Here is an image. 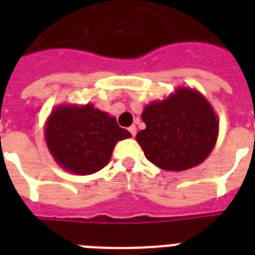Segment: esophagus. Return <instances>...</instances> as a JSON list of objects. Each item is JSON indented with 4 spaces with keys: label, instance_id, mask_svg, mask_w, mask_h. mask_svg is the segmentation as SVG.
<instances>
[{
    "label": "esophagus",
    "instance_id": "obj_1",
    "mask_svg": "<svg viewBox=\"0 0 255 255\" xmlns=\"http://www.w3.org/2000/svg\"><path fill=\"white\" fill-rule=\"evenodd\" d=\"M128 131H129V133H131V135L135 137V135H136V127H135V126H131V127L128 128Z\"/></svg>",
    "mask_w": 255,
    "mask_h": 255
}]
</instances>
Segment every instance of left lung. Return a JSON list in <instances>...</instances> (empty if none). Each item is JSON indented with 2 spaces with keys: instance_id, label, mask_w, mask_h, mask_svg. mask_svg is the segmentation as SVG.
<instances>
[{
  "instance_id": "left-lung-1",
  "label": "left lung",
  "mask_w": 255,
  "mask_h": 255,
  "mask_svg": "<svg viewBox=\"0 0 255 255\" xmlns=\"http://www.w3.org/2000/svg\"><path fill=\"white\" fill-rule=\"evenodd\" d=\"M145 129L136 141L152 164L164 170L197 167L213 151L218 119L205 96L193 88L177 87L163 100H153L141 112Z\"/></svg>"
}]
</instances>
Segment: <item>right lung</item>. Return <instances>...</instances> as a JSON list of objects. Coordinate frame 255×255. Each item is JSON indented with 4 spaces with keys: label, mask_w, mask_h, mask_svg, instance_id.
Instances as JSON below:
<instances>
[{
    "label": "right lung",
    "mask_w": 255,
    "mask_h": 255,
    "mask_svg": "<svg viewBox=\"0 0 255 255\" xmlns=\"http://www.w3.org/2000/svg\"><path fill=\"white\" fill-rule=\"evenodd\" d=\"M115 116L92 103L59 104L45 124L46 145L57 164L70 173L92 174L111 160L118 141L131 137Z\"/></svg>",
    "instance_id": "1"
}]
</instances>
